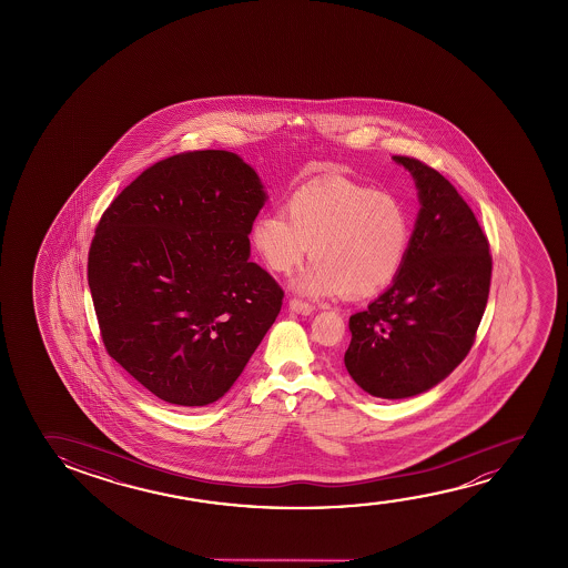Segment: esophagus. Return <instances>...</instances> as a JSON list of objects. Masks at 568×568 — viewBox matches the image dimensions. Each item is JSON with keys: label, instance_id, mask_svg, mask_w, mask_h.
I'll list each match as a JSON object with an SVG mask.
<instances>
[{"label": "esophagus", "instance_id": "obj_1", "mask_svg": "<svg viewBox=\"0 0 568 568\" xmlns=\"http://www.w3.org/2000/svg\"><path fill=\"white\" fill-rule=\"evenodd\" d=\"M288 308H291L293 312H296V314H303V316H308V314H312V312L316 311V306H314V304L306 303V301H301V298H291Z\"/></svg>", "mask_w": 568, "mask_h": 568}]
</instances>
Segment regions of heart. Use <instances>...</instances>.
I'll list each match as a JSON object with an SVG mask.
<instances>
[{"mask_svg": "<svg viewBox=\"0 0 568 568\" xmlns=\"http://www.w3.org/2000/svg\"><path fill=\"white\" fill-rule=\"evenodd\" d=\"M412 242V217L392 192L351 180L298 187L283 211H265L250 226V244L273 273L316 260L296 287L304 295L363 298L396 280Z\"/></svg>", "mask_w": 568, "mask_h": 568, "instance_id": "heart-1", "label": "heart"}]
</instances>
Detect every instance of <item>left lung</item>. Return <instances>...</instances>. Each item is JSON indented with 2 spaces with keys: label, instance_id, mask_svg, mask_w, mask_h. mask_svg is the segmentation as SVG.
<instances>
[{
  "label": "left lung",
  "instance_id": "8db88e82",
  "mask_svg": "<svg viewBox=\"0 0 568 568\" xmlns=\"http://www.w3.org/2000/svg\"><path fill=\"white\" fill-rule=\"evenodd\" d=\"M419 190V217L394 283L349 318L345 368L371 396L404 399L444 381L481 324L493 257L479 221L433 166L394 156Z\"/></svg>",
  "mask_w": 568,
  "mask_h": 568
}]
</instances>
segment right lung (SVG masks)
Here are the masks:
<instances>
[{
  "mask_svg": "<svg viewBox=\"0 0 568 568\" xmlns=\"http://www.w3.org/2000/svg\"><path fill=\"white\" fill-rule=\"evenodd\" d=\"M264 202L252 166L207 149L149 166L102 213L87 262L102 343L159 399L217 402L277 318L285 293L248 260Z\"/></svg>",
  "mask_w": 568,
  "mask_h": 568,
  "instance_id": "add662e5",
  "label": "right lung"
}]
</instances>
